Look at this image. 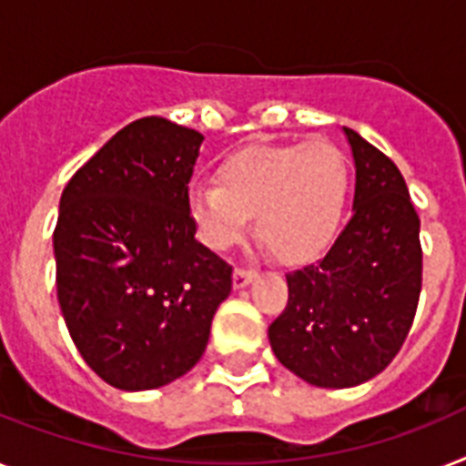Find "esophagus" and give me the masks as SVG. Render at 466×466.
Listing matches in <instances>:
<instances>
[{
  "mask_svg": "<svg viewBox=\"0 0 466 466\" xmlns=\"http://www.w3.org/2000/svg\"><path fill=\"white\" fill-rule=\"evenodd\" d=\"M256 279V272L253 270H244V268H237L232 275V285L234 289H244V287H248Z\"/></svg>",
  "mask_w": 466,
  "mask_h": 466,
  "instance_id": "obj_1",
  "label": "esophagus"
}]
</instances>
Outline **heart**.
I'll list each match as a JSON object with an SVG mask.
<instances>
[{
  "instance_id": "obj_1",
  "label": "heart",
  "mask_w": 466,
  "mask_h": 466,
  "mask_svg": "<svg viewBox=\"0 0 466 466\" xmlns=\"http://www.w3.org/2000/svg\"><path fill=\"white\" fill-rule=\"evenodd\" d=\"M350 196V169L332 143H253L218 165V184H191L187 210L210 251L239 244L256 215V234L285 263H304L338 237Z\"/></svg>"
}]
</instances>
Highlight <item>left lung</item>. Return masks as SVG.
<instances>
[{"instance_id":"8db88e82","label":"left lung","mask_w":466,"mask_h":466,"mask_svg":"<svg viewBox=\"0 0 466 466\" xmlns=\"http://www.w3.org/2000/svg\"><path fill=\"white\" fill-rule=\"evenodd\" d=\"M354 206L335 244L287 275L289 301L268 328L275 357L316 388L376 378L402 347L421 292L419 215L395 162L342 127Z\"/></svg>"}]
</instances>
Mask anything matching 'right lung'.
<instances>
[{
	"label": "right lung",
	"instance_id": "obj_1",
	"mask_svg": "<svg viewBox=\"0 0 466 466\" xmlns=\"http://www.w3.org/2000/svg\"><path fill=\"white\" fill-rule=\"evenodd\" d=\"M203 136L143 116L71 177L52 248L56 301L83 361L119 390H155L198 364L232 268L196 239L188 179Z\"/></svg>",
	"mask_w": 466,
	"mask_h": 466
}]
</instances>
